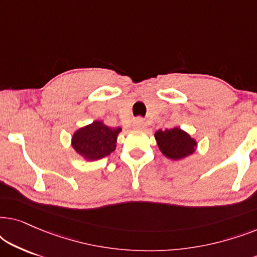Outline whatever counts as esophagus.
I'll return each mask as SVG.
<instances>
[{"label": "esophagus", "mask_w": 257, "mask_h": 257, "mask_svg": "<svg viewBox=\"0 0 257 257\" xmlns=\"http://www.w3.org/2000/svg\"><path fill=\"white\" fill-rule=\"evenodd\" d=\"M133 126H135V128L137 130H142L145 127V121H144L143 118H137L135 122H133Z\"/></svg>", "instance_id": "1"}]
</instances>
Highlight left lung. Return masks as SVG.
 I'll use <instances>...</instances> for the list:
<instances>
[{
	"mask_svg": "<svg viewBox=\"0 0 257 257\" xmlns=\"http://www.w3.org/2000/svg\"><path fill=\"white\" fill-rule=\"evenodd\" d=\"M158 147L165 157L171 160H181L196 151L198 143L180 127L158 130L154 133Z\"/></svg>",
	"mask_w": 257,
	"mask_h": 257,
	"instance_id": "1",
	"label": "left lung"
}]
</instances>
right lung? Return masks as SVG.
I'll use <instances>...</instances> for the list:
<instances>
[{"label": "right lung", "instance_id": "right-lung-1", "mask_svg": "<svg viewBox=\"0 0 257 257\" xmlns=\"http://www.w3.org/2000/svg\"><path fill=\"white\" fill-rule=\"evenodd\" d=\"M120 131V127H108L103 120H94L73 132L71 146L84 160H99L115 150Z\"/></svg>", "mask_w": 257, "mask_h": 257}]
</instances>
